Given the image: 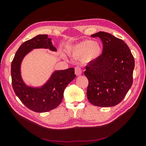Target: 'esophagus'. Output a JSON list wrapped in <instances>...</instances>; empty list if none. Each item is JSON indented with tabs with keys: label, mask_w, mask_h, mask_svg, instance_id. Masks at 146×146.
<instances>
[{
	"label": "esophagus",
	"mask_w": 146,
	"mask_h": 146,
	"mask_svg": "<svg viewBox=\"0 0 146 146\" xmlns=\"http://www.w3.org/2000/svg\"><path fill=\"white\" fill-rule=\"evenodd\" d=\"M75 75L79 76L81 75L82 73V69H81L80 67H75Z\"/></svg>",
	"instance_id": "esophagus-1"
}]
</instances>
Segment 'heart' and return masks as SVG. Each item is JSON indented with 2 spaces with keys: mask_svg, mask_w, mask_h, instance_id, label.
I'll return each instance as SVG.
<instances>
[{
  "mask_svg": "<svg viewBox=\"0 0 146 146\" xmlns=\"http://www.w3.org/2000/svg\"><path fill=\"white\" fill-rule=\"evenodd\" d=\"M74 55L79 57L84 56L88 61L95 60L101 53V48L99 44L92 40H87L76 44L72 49Z\"/></svg>",
  "mask_w": 146,
  "mask_h": 146,
  "instance_id": "heart-1",
  "label": "heart"
}]
</instances>
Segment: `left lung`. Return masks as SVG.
Here are the masks:
<instances>
[{
	"label": "left lung",
	"instance_id": "8db88e82",
	"mask_svg": "<svg viewBox=\"0 0 146 146\" xmlns=\"http://www.w3.org/2000/svg\"><path fill=\"white\" fill-rule=\"evenodd\" d=\"M91 36L100 38L103 50L101 55L86 66L88 99L99 107L116 106L132 86L134 57L127 44L111 34L100 31Z\"/></svg>",
	"mask_w": 146,
	"mask_h": 146
}]
</instances>
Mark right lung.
I'll use <instances>...</instances> for the list:
<instances>
[{
	"mask_svg": "<svg viewBox=\"0 0 146 146\" xmlns=\"http://www.w3.org/2000/svg\"><path fill=\"white\" fill-rule=\"evenodd\" d=\"M36 48L56 49L48 35H39L24 42L15 55L11 66L13 89L16 95L27 108L35 112L44 113L56 108L61 103L65 88L76 77L73 68L55 71L45 85L40 88L27 86L21 76V64L27 53Z\"/></svg>",
	"mask_w": 146,
	"mask_h": 146,
	"instance_id": "obj_1",
	"label": "right lung"
}]
</instances>
